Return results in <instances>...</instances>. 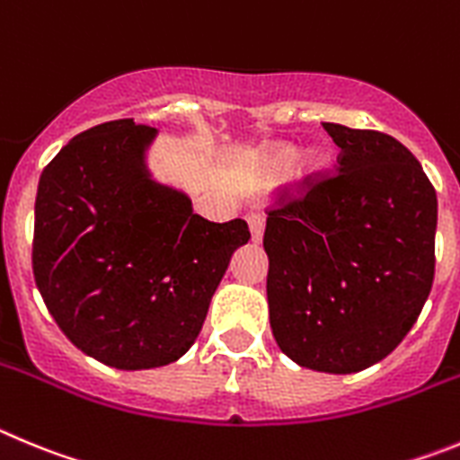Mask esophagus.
I'll return each mask as SVG.
<instances>
[{"mask_svg":"<svg viewBox=\"0 0 460 460\" xmlns=\"http://www.w3.org/2000/svg\"><path fill=\"white\" fill-rule=\"evenodd\" d=\"M247 225H250L252 240H254V243H261V238H263V231H266V217H263V213L247 215Z\"/></svg>","mask_w":460,"mask_h":460,"instance_id":"esophagus-1","label":"esophagus"}]
</instances>
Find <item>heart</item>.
I'll return each instance as SVG.
<instances>
[{
  "label": "heart",
  "instance_id": "b5f03b06",
  "mask_svg": "<svg viewBox=\"0 0 460 460\" xmlns=\"http://www.w3.org/2000/svg\"><path fill=\"white\" fill-rule=\"evenodd\" d=\"M297 151L293 146H287V144H272V146H266L263 151L256 155V176H259L263 183H275V181H281L284 176L291 173V169L296 167ZM325 167V158L314 153L309 155V160L302 167V173H318Z\"/></svg>",
  "mask_w": 460,
  "mask_h": 460
}]
</instances>
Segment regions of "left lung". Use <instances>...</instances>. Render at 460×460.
Wrapping results in <instances>:
<instances>
[{
	"label": "left lung",
	"mask_w": 460,
	"mask_h": 460,
	"mask_svg": "<svg viewBox=\"0 0 460 460\" xmlns=\"http://www.w3.org/2000/svg\"><path fill=\"white\" fill-rule=\"evenodd\" d=\"M339 169L279 190L268 208V307L293 362L355 374L411 332L433 287L438 197L408 148L323 123Z\"/></svg>",
	"instance_id": "obj_1"
}]
</instances>
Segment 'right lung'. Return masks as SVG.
Masks as SVG:
<instances>
[{"instance_id": "add662e5", "label": "right lung", "mask_w": 460, "mask_h": 460, "mask_svg": "<svg viewBox=\"0 0 460 460\" xmlns=\"http://www.w3.org/2000/svg\"><path fill=\"white\" fill-rule=\"evenodd\" d=\"M155 128L119 119L70 139L36 194V287L61 332L114 369H155L188 353L245 220L208 222L148 176Z\"/></svg>"}]
</instances>
